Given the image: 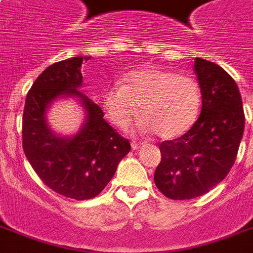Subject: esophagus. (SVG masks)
I'll list each match as a JSON object with an SVG mask.
<instances>
[{"instance_id":"34e87169","label":"esophagus","mask_w":253,"mask_h":253,"mask_svg":"<svg viewBox=\"0 0 253 253\" xmlns=\"http://www.w3.org/2000/svg\"><path fill=\"white\" fill-rule=\"evenodd\" d=\"M142 146V144H140V143H138V142H132L131 143V147H132V150H139V147Z\"/></svg>"}]
</instances>
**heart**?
<instances>
[{"mask_svg": "<svg viewBox=\"0 0 253 253\" xmlns=\"http://www.w3.org/2000/svg\"><path fill=\"white\" fill-rule=\"evenodd\" d=\"M201 106L202 93L196 79L154 65L131 71L125 84L115 83L103 93V109L114 126L126 128L140 107V130L155 131L163 139L188 132Z\"/></svg>", "mask_w": 253, "mask_h": 253, "instance_id": "b5f03b06", "label": "heart"}]
</instances>
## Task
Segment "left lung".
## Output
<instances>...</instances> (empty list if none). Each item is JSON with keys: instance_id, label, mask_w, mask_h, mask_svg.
Here are the masks:
<instances>
[{"instance_id": "obj_1", "label": "left lung", "mask_w": 253, "mask_h": 253, "mask_svg": "<svg viewBox=\"0 0 253 253\" xmlns=\"http://www.w3.org/2000/svg\"><path fill=\"white\" fill-rule=\"evenodd\" d=\"M202 109L182 136L160 144L155 184L170 200H192L210 192L235 163L244 131L239 87L223 68L196 57Z\"/></svg>"}]
</instances>
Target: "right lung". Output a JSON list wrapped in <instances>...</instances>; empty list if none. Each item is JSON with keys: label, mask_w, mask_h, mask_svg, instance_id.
Returning <instances> with one entry per match:
<instances>
[{"label": "right lung", "mask_w": 253, "mask_h": 253, "mask_svg": "<svg viewBox=\"0 0 253 253\" xmlns=\"http://www.w3.org/2000/svg\"><path fill=\"white\" fill-rule=\"evenodd\" d=\"M89 59L71 57L45 68L27 93L22 119V146L34 170L53 192L77 201L98 196L131 150L101 107L79 90L81 64ZM60 96H75L85 110L84 125L73 137L56 135L46 123L45 111Z\"/></svg>", "instance_id": "obj_1"}]
</instances>
